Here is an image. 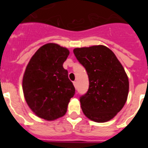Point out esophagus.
Masks as SVG:
<instances>
[{
    "label": "esophagus",
    "mask_w": 148,
    "mask_h": 148,
    "mask_svg": "<svg viewBox=\"0 0 148 148\" xmlns=\"http://www.w3.org/2000/svg\"><path fill=\"white\" fill-rule=\"evenodd\" d=\"M73 84H74V87L75 88H77V82H73Z\"/></svg>",
    "instance_id": "obj_1"
}]
</instances>
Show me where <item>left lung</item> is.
Listing matches in <instances>:
<instances>
[{"instance_id":"1","label":"left lung","mask_w":148,"mask_h":148,"mask_svg":"<svg viewBox=\"0 0 148 148\" xmlns=\"http://www.w3.org/2000/svg\"><path fill=\"white\" fill-rule=\"evenodd\" d=\"M73 51L89 77V89L80 97L83 113L96 122L112 120L127 99L129 80L125 69L105 46L76 48Z\"/></svg>"}]
</instances>
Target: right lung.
Wrapping results in <instances>:
<instances>
[{
	"instance_id": "1",
	"label": "right lung",
	"mask_w": 148,
	"mask_h": 148,
	"mask_svg": "<svg viewBox=\"0 0 148 148\" xmlns=\"http://www.w3.org/2000/svg\"><path fill=\"white\" fill-rule=\"evenodd\" d=\"M69 55L65 47L49 43L30 59L23 77V92L29 108L48 121L63 117L75 93L63 64Z\"/></svg>"
}]
</instances>
